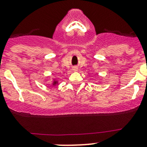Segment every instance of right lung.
<instances>
[{"instance_id": "right-lung-1", "label": "right lung", "mask_w": 147, "mask_h": 147, "mask_svg": "<svg viewBox=\"0 0 147 147\" xmlns=\"http://www.w3.org/2000/svg\"><path fill=\"white\" fill-rule=\"evenodd\" d=\"M57 84H58V81H56V80H54L53 82V86H55Z\"/></svg>"}]
</instances>
